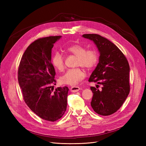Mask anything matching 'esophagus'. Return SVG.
<instances>
[{"label":"esophagus","instance_id":"obj_1","mask_svg":"<svg viewBox=\"0 0 146 146\" xmlns=\"http://www.w3.org/2000/svg\"><path fill=\"white\" fill-rule=\"evenodd\" d=\"M81 88L78 86H72L71 88H70V90L72 92H76L78 91L79 90H80Z\"/></svg>","mask_w":146,"mask_h":146}]
</instances>
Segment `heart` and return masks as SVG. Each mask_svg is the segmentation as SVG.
Masks as SVG:
<instances>
[{
	"label": "heart",
	"mask_w": 146,
	"mask_h": 146,
	"mask_svg": "<svg viewBox=\"0 0 146 146\" xmlns=\"http://www.w3.org/2000/svg\"><path fill=\"white\" fill-rule=\"evenodd\" d=\"M66 50L77 56V66H81L86 69L93 68L98 62L99 56L94 50H88L86 47L80 44H73L69 46ZM52 63L54 67L60 71L64 69V56L59 52H56L52 58ZM85 72L80 68L68 70L60 77V82L66 85H76L85 78Z\"/></svg>",
	"instance_id": "1"
}]
</instances>
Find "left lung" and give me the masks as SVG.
<instances>
[{"mask_svg": "<svg viewBox=\"0 0 146 146\" xmlns=\"http://www.w3.org/2000/svg\"><path fill=\"white\" fill-rule=\"evenodd\" d=\"M82 36L93 41L100 53L99 63L89 78L90 82L102 85V90L91 86V105L100 115L109 116L117 111L130 92V66L125 55L108 39L98 34Z\"/></svg>", "mask_w": 146, "mask_h": 146, "instance_id": "left-lung-1", "label": "left lung"}]
</instances>
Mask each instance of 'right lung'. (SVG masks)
<instances>
[{"instance_id":"right-lung-1","label":"right lung","mask_w":146,"mask_h":146,"mask_svg":"<svg viewBox=\"0 0 146 146\" xmlns=\"http://www.w3.org/2000/svg\"><path fill=\"white\" fill-rule=\"evenodd\" d=\"M61 36L39 38L27 48L18 68V82L25 104L44 120L54 122L64 114L69 88L55 85L52 48Z\"/></svg>"}]
</instances>
